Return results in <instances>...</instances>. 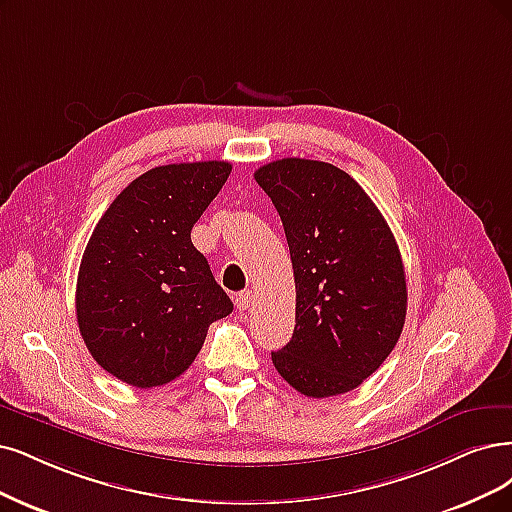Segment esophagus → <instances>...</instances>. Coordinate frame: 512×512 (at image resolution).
I'll use <instances>...</instances> for the list:
<instances>
[{
  "mask_svg": "<svg viewBox=\"0 0 512 512\" xmlns=\"http://www.w3.org/2000/svg\"><path fill=\"white\" fill-rule=\"evenodd\" d=\"M234 301H236V308L238 310H249L251 306H253V293L251 291H242V293H236V297H234Z\"/></svg>",
  "mask_w": 512,
  "mask_h": 512,
  "instance_id": "1",
  "label": "esophagus"
}]
</instances>
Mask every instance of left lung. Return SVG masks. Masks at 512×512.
<instances>
[{
  "mask_svg": "<svg viewBox=\"0 0 512 512\" xmlns=\"http://www.w3.org/2000/svg\"><path fill=\"white\" fill-rule=\"evenodd\" d=\"M291 251L295 331L272 352L301 394L327 399L361 386L396 346L407 314L399 244L380 208L342 168L282 158L255 170Z\"/></svg>",
  "mask_w": 512,
  "mask_h": 512,
  "instance_id": "left-lung-1",
  "label": "left lung"
}]
</instances>
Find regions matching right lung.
<instances>
[{"label": "right lung", "instance_id": "add662e5", "mask_svg": "<svg viewBox=\"0 0 512 512\" xmlns=\"http://www.w3.org/2000/svg\"><path fill=\"white\" fill-rule=\"evenodd\" d=\"M232 173L230 162H181L132 181L94 227L82 255L75 314L107 373L135 388L173 382L206 331L234 310L192 227Z\"/></svg>", "mask_w": 512, "mask_h": 512}]
</instances>
